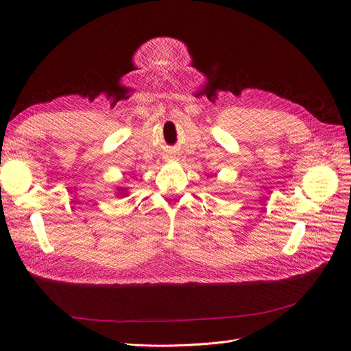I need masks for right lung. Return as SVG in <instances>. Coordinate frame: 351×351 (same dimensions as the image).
I'll list each match as a JSON object with an SVG mask.
<instances>
[{
    "instance_id": "1",
    "label": "right lung",
    "mask_w": 351,
    "mask_h": 351,
    "mask_svg": "<svg viewBox=\"0 0 351 351\" xmlns=\"http://www.w3.org/2000/svg\"><path fill=\"white\" fill-rule=\"evenodd\" d=\"M124 190H125V189H121V193H119L120 196H125V195H124Z\"/></svg>"
}]
</instances>
